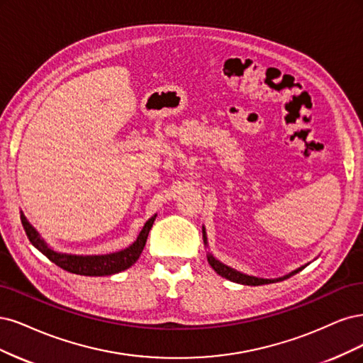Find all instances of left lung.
Here are the masks:
<instances>
[{
    "label": "left lung",
    "instance_id": "1",
    "mask_svg": "<svg viewBox=\"0 0 363 363\" xmlns=\"http://www.w3.org/2000/svg\"><path fill=\"white\" fill-rule=\"evenodd\" d=\"M202 232H203V242L208 247V238H206V232H205V228H202ZM206 258H208V262L209 265L213 267V270L220 274L221 277H225L228 280H230V282H235V284H241V285H250V286H259V285H268V284H274V282H280V280H285L291 276L297 274L298 272H301L303 268H305L306 265H301L300 268H297V270L291 272L282 277H276V279H264V277H256V276H249V274H244L238 270H235V268H232L223 262H220L218 259H216L213 253H206Z\"/></svg>",
    "mask_w": 363,
    "mask_h": 363
}]
</instances>
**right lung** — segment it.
<instances>
[{
	"mask_svg": "<svg viewBox=\"0 0 363 363\" xmlns=\"http://www.w3.org/2000/svg\"><path fill=\"white\" fill-rule=\"evenodd\" d=\"M155 216H152L143 226V229L140 230L137 240L128 245L126 249L114 252V253H107V255H72V253H62L51 249L46 241L40 237V233L34 229L24 213L21 211V221L22 226L26 229L27 237L30 242L36 247L40 253H43L46 258L52 261L55 265H58L63 270L79 274V276H111L116 273H121L126 268H130L135 261L140 258L142 255L145 244L149 235V230L154 225Z\"/></svg>",
	"mask_w": 363,
	"mask_h": 363,
	"instance_id": "obj_1",
	"label": "right lung"
}]
</instances>
